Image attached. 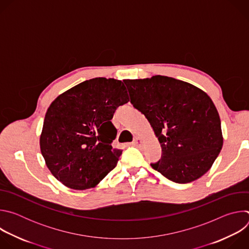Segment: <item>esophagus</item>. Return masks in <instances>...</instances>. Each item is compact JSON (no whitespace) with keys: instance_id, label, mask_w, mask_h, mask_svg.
<instances>
[{"instance_id":"esophagus-1","label":"esophagus","mask_w":249,"mask_h":249,"mask_svg":"<svg viewBox=\"0 0 249 249\" xmlns=\"http://www.w3.org/2000/svg\"><path fill=\"white\" fill-rule=\"evenodd\" d=\"M142 144H143V140H142L141 138L139 137H136L133 141V145L134 146H142Z\"/></svg>"}]
</instances>
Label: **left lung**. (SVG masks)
Returning <instances> with one entry per match:
<instances>
[{"label": "left lung", "instance_id": "left-lung-1", "mask_svg": "<svg viewBox=\"0 0 249 249\" xmlns=\"http://www.w3.org/2000/svg\"><path fill=\"white\" fill-rule=\"evenodd\" d=\"M124 83L131 103L148 119L161 147V159L152 167L176 183L200 178L224 143L220 115L211 97L189 83L165 76Z\"/></svg>", "mask_w": 249, "mask_h": 249}]
</instances>
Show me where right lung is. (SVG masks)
Returning a JSON list of instances; mask_svg holds the SVG:
<instances>
[{"mask_svg":"<svg viewBox=\"0 0 249 249\" xmlns=\"http://www.w3.org/2000/svg\"><path fill=\"white\" fill-rule=\"evenodd\" d=\"M128 101L123 82L106 78L85 81L54 99L39 143L55 178L69 188L85 190L116 166L122 151L111 146L117 130L110 120Z\"/></svg>","mask_w":249,"mask_h":249,"instance_id":"add662e5","label":"right lung"}]
</instances>
